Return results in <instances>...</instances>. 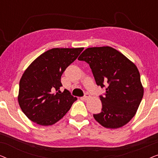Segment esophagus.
Wrapping results in <instances>:
<instances>
[{
	"mask_svg": "<svg viewBox=\"0 0 158 158\" xmlns=\"http://www.w3.org/2000/svg\"><path fill=\"white\" fill-rule=\"evenodd\" d=\"M90 94H88V93H85V95H84V96L83 97V100H88V99L90 98Z\"/></svg>",
	"mask_w": 158,
	"mask_h": 158,
	"instance_id": "esophagus-1",
	"label": "esophagus"
}]
</instances>
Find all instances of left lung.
Listing matches in <instances>:
<instances>
[{"label": "left lung", "instance_id": "8db88e82", "mask_svg": "<svg viewBox=\"0 0 158 158\" xmlns=\"http://www.w3.org/2000/svg\"><path fill=\"white\" fill-rule=\"evenodd\" d=\"M78 60L90 65L97 85L106 88L100 96L102 109L94 117L106 128L117 129L135 115L144 94L139 70L135 64L110 47H90Z\"/></svg>", "mask_w": 158, "mask_h": 158}]
</instances>
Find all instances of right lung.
<instances>
[{"label":"right lung","instance_id":"obj_1","mask_svg":"<svg viewBox=\"0 0 158 158\" xmlns=\"http://www.w3.org/2000/svg\"><path fill=\"white\" fill-rule=\"evenodd\" d=\"M83 48H53L36 58L19 82L18 101L30 120L42 126L61 119L77 100L67 89L63 92L61 76Z\"/></svg>","mask_w":158,"mask_h":158}]
</instances>
